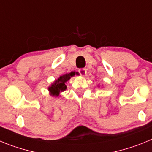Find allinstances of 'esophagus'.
Masks as SVG:
<instances>
[{"instance_id": "esophagus-1", "label": "esophagus", "mask_w": 152, "mask_h": 152, "mask_svg": "<svg viewBox=\"0 0 152 152\" xmlns=\"http://www.w3.org/2000/svg\"><path fill=\"white\" fill-rule=\"evenodd\" d=\"M78 72L80 75L84 76V75H85L86 73H87V70H86L85 68H80V69L78 70Z\"/></svg>"}]
</instances>
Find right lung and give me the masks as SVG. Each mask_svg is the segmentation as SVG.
Returning a JSON list of instances; mask_svg holds the SVG:
<instances>
[{
    "label": "right lung",
    "instance_id": "add662e5",
    "mask_svg": "<svg viewBox=\"0 0 152 152\" xmlns=\"http://www.w3.org/2000/svg\"><path fill=\"white\" fill-rule=\"evenodd\" d=\"M75 75H77V72L75 73V72H72L69 74H65L61 76H60L57 80H56L54 82L51 84L49 87V91L50 92V95L53 96H58L60 93L63 92L67 89V87L65 85V83L69 80L70 78Z\"/></svg>",
    "mask_w": 152,
    "mask_h": 152
}]
</instances>
